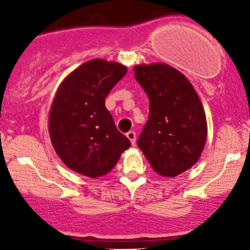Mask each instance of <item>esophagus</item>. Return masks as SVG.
<instances>
[{"instance_id":"34e87169","label":"esophagus","mask_w":250,"mask_h":250,"mask_svg":"<svg viewBox=\"0 0 250 250\" xmlns=\"http://www.w3.org/2000/svg\"><path fill=\"white\" fill-rule=\"evenodd\" d=\"M125 135H127L128 139L130 140V143H132L133 145H134V144H135V139H137V134H135L134 130H129V132H128Z\"/></svg>"}]
</instances>
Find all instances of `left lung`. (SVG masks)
I'll use <instances>...</instances> for the list:
<instances>
[{
  "label": "left lung",
  "mask_w": 250,
  "mask_h": 250,
  "mask_svg": "<svg viewBox=\"0 0 250 250\" xmlns=\"http://www.w3.org/2000/svg\"><path fill=\"white\" fill-rule=\"evenodd\" d=\"M134 74L150 100L138 146L156 173L173 178L203 152L208 132L203 105L190 81L170 65H137Z\"/></svg>",
  "instance_id": "8db88e82"
}]
</instances>
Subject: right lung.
<instances>
[{
	"label": "right lung",
	"instance_id": "right-lung-1",
	"mask_svg": "<svg viewBox=\"0 0 250 250\" xmlns=\"http://www.w3.org/2000/svg\"><path fill=\"white\" fill-rule=\"evenodd\" d=\"M125 72L120 62L92 59L60 83L48 130L57 155L74 172L93 179L105 175L130 147L105 107V98Z\"/></svg>",
	"mask_w": 250,
	"mask_h": 250
}]
</instances>
